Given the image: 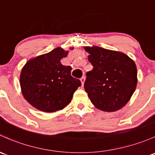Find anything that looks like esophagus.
<instances>
[{
	"label": "esophagus",
	"instance_id": "obj_1",
	"mask_svg": "<svg viewBox=\"0 0 155 155\" xmlns=\"http://www.w3.org/2000/svg\"><path fill=\"white\" fill-rule=\"evenodd\" d=\"M84 80H85V78H84V76H82V77L80 79V81H81V82H82V86L84 85Z\"/></svg>",
	"mask_w": 155,
	"mask_h": 155
}]
</instances>
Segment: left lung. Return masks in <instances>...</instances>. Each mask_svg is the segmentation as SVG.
<instances>
[{"label":"left lung","mask_w":155,"mask_h":155,"mask_svg":"<svg viewBox=\"0 0 155 155\" xmlns=\"http://www.w3.org/2000/svg\"><path fill=\"white\" fill-rule=\"evenodd\" d=\"M94 68L87 72L84 89L91 102L102 111L114 112L124 107L137 84L134 61L122 52L97 46L84 47Z\"/></svg>","instance_id":"8db88e82"}]
</instances>
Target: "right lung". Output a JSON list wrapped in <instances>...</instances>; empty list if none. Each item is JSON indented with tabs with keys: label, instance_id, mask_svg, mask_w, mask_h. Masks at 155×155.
Instances as JSON below:
<instances>
[{
	"label": "right lung",
	"instance_id": "right-lung-1",
	"mask_svg": "<svg viewBox=\"0 0 155 155\" xmlns=\"http://www.w3.org/2000/svg\"><path fill=\"white\" fill-rule=\"evenodd\" d=\"M68 54V51L58 47L32 58L23 67L20 75L22 94L32 106L41 111L51 113L62 110L81 86L80 80L71 75V67L61 64V59Z\"/></svg>",
	"mask_w": 155,
	"mask_h": 155
}]
</instances>
